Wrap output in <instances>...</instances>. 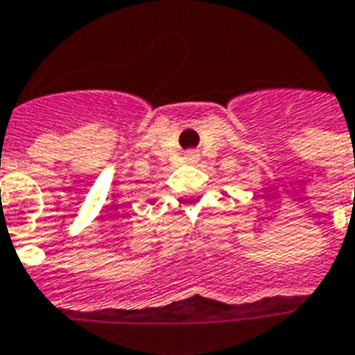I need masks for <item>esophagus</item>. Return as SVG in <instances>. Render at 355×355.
Wrapping results in <instances>:
<instances>
[{"label": "esophagus", "mask_w": 355, "mask_h": 355, "mask_svg": "<svg viewBox=\"0 0 355 355\" xmlns=\"http://www.w3.org/2000/svg\"><path fill=\"white\" fill-rule=\"evenodd\" d=\"M198 161V153L196 151H188L187 155H184V163H188V165H194Z\"/></svg>", "instance_id": "1"}]
</instances>
